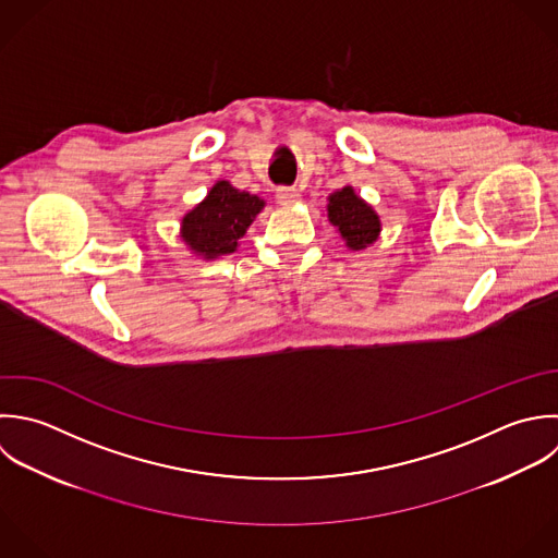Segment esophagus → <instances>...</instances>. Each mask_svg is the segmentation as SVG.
<instances>
[{
    "label": "esophagus",
    "instance_id": "34e87169",
    "mask_svg": "<svg viewBox=\"0 0 558 558\" xmlns=\"http://www.w3.org/2000/svg\"><path fill=\"white\" fill-rule=\"evenodd\" d=\"M276 199L282 204V206H293L300 202V191L295 186H280L276 191Z\"/></svg>",
    "mask_w": 558,
    "mask_h": 558
}]
</instances>
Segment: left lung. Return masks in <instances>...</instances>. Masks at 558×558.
I'll return each mask as SVG.
<instances>
[{
    "label": "left lung",
    "mask_w": 558,
    "mask_h": 558,
    "mask_svg": "<svg viewBox=\"0 0 558 558\" xmlns=\"http://www.w3.org/2000/svg\"><path fill=\"white\" fill-rule=\"evenodd\" d=\"M328 221L339 230L350 250H365L380 234L378 213L352 186H343L328 197Z\"/></svg>",
    "instance_id": "8db88e82"
}]
</instances>
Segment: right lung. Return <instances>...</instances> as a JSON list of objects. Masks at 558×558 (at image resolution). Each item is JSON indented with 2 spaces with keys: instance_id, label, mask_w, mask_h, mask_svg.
Returning <instances> with one entry per match:
<instances>
[{
  "instance_id": "1",
  "label": "right lung",
  "mask_w": 558,
  "mask_h": 558,
  "mask_svg": "<svg viewBox=\"0 0 558 558\" xmlns=\"http://www.w3.org/2000/svg\"><path fill=\"white\" fill-rule=\"evenodd\" d=\"M265 199L234 189L228 180L215 182L208 195L182 217L180 236L189 250L206 260L232 254Z\"/></svg>"
}]
</instances>
